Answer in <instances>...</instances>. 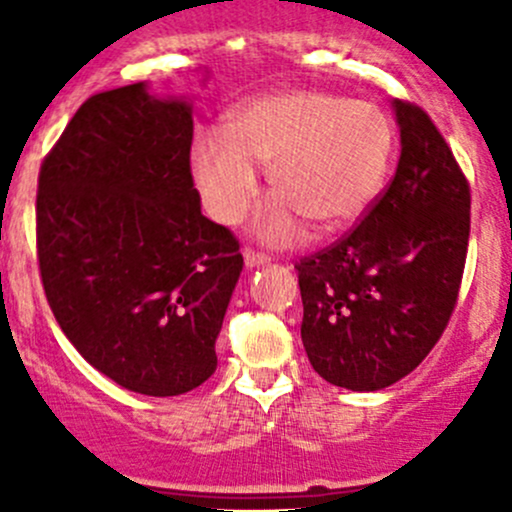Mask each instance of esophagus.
<instances>
[{"instance_id": "esophagus-1", "label": "esophagus", "mask_w": 512, "mask_h": 512, "mask_svg": "<svg viewBox=\"0 0 512 512\" xmlns=\"http://www.w3.org/2000/svg\"><path fill=\"white\" fill-rule=\"evenodd\" d=\"M242 257H245L247 267H260V265H265L267 260H270V257L262 255V252L252 250V247H245V250H242Z\"/></svg>"}]
</instances>
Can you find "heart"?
Returning <instances> with one entry per match:
<instances>
[{
	"instance_id": "obj_1",
	"label": "heart",
	"mask_w": 512,
	"mask_h": 512,
	"mask_svg": "<svg viewBox=\"0 0 512 512\" xmlns=\"http://www.w3.org/2000/svg\"><path fill=\"white\" fill-rule=\"evenodd\" d=\"M394 143V126L376 103L277 91L235 108L227 133H200L190 173L210 218L235 225L260 193L255 165L270 168L280 200L257 230L267 242H292L302 220L322 232L359 223L384 190Z\"/></svg>"
}]
</instances>
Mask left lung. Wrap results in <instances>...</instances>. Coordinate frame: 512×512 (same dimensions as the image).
I'll list each match as a JSON object with an SVG mask.
<instances>
[{"mask_svg":"<svg viewBox=\"0 0 512 512\" xmlns=\"http://www.w3.org/2000/svg\"><path fill=\"white\" fill-rule=\"evenodd\" d=\"M401 158L342 240L294 265L302 344L322 379L379 391L416 369L448 327L471 235V188L421 106L394 101Z\"/></svg>","mask_w":512,"mask_h":512,"instance_id":"8db88e82","label":"left lung"}]
</instances>
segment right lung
Masks as SVG:
<instances>
[{"label":"right lung","mask_w":512,"mask_h":512,"mask_svg":"<svg viewBox=\"0 0 512 512\" xmlns=\"http://www.w3.org/2000/svg\"><path fill=\"white\" fill-rule=\"evenodd\" d=\"M190 143V103L131 84L86 98L39 170L51 312L94 369L146 396L210 379L242 272L240 242L200 213Z\"/></svg>","instance_id":"right-lung-1"}]
</instances>
